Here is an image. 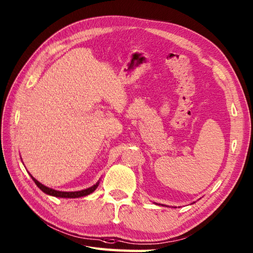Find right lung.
<instances>
[{"label":"right lung","mask_w":253,"mask_h":253,"mask_svg":"<svg viewBox=\"0 0 253 253\" xmlns=\"http://www.w3.org/2000/svg\"><path fill=\"white\" fill-rule=\"evenodd\" d=\"M32 177V176H31ZM33 181L35 182L36 186H38L42 192L48 194V195H52V196H55V198H66V199H75V198H82V196H85L88 195L90 193L93 192V191L97 188L98 186V182H96L94 186H92L88 189H84V190H82V191H75V192H62V191H57V190H53V189H50L48 188L46 186H44V184H42L40 181H38L35 179L34 177H32Z\"/></svg>","instance_id":"right-lung-1"}]
</instances>
